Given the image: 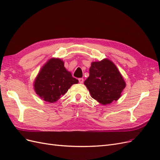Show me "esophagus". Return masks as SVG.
I'll return each mask as SVG.
<instances>
[{
    "label": "esophagus",
    "instance_id": "obj_1",
    "mask_svg": "<svg viewBox=\"0 0 160 160\" xmlns=\"http://www.w3.org/2000/svg\"><path fill=\"white\" fill-rule=\"evenodd\" d=\"M83 81H84V79H83V78H79V83H83Z\"/></svg>",
    "mask_w": 160,
    "mask_h": 160
}]
</instances>
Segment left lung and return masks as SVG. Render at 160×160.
<instances>
[{
  "label": "left lung",
  "instance_id": "obj_1",
  "mask_svg": "<svg viewBox=\"0 0 160 160\" xmlns=\"http://www.w3.org/2000/svg\"><path fill=\"white\" fill-rule=\"evenodd\" d=\"M84 85L91 98L104 105L118 101L126 86L117 67L108 59L91 62Z\"/></svg>",
  "mask_w": 160,
  "mask_h": 160
}]
</instances>
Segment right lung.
<instances>
[{
    "instance_id": "1",
    "label": "right lung",
    "mask_w": 160,
    "mask_h": 160,
    "mask_svg": "<svg viewBox=\"0 0 160 160\" xmlns=\"http://www.w3.org/2000/svg\"><path fill=\"white\" fill-rule=\"evenodd\" d=\"M79 81L72 77L59 58H51L43 65L34 81V90L46 102L54 103Z\"/></svg>"
}]
</instances>
